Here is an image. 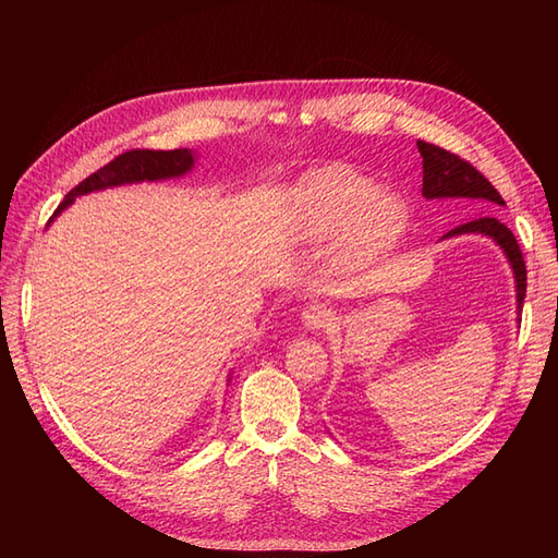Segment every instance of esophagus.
Segmentation results:
<instances>
[{"label": "esophagus", "mask_w": 558, "mask_h": 558, "mask_svg": "<svg viewBox=\"0 0 558 558\" xmlns=\"http://www.w3.org/2000/svg\"><path fill=\"white\" fill-rule=\"evenodd\" d=\"M330 316H332V312L326 305L314 302V305H307L305 310H302V324H305V328H310V330H320L330 324Z\"/></svg>", "instance_id": "1"}]
</instances>
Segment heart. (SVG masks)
Here are the masks:
<instances>
[{
	"label": "heart",
	"mask_w": 558,
	"mask_h": 558,
	"mask_svg": "<svg viewBox=\"0 0 558 558\" xmlns=\"http://www.w3.org/2000/svg\"><path fill=\"white\" fill-rule=\"evenodd\" d=\"M298 218L310 240H326L344 230L342 246L349 256H367L400 232L404 207L361 172L330 165L300 181Z\"/></svg>",
	"instance_id": "heart-1"
}]
</instances>
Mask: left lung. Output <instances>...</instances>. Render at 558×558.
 <instances>
[{"label":"left lung","mask_w":558,"mask_h":558,"mask_svg":"<svg viewBox=\"0 0 558 558\" xmlns=\"http://www.w3.org/2000/svg\"><path fill=\"white\" fill-rule=\"evenodd\" d=\"M418 154L424 158V197L428 199H442V197H465L475 199L480 209H492L496 205H505L500 193L494 189V183L488 181L477 167H472L465 158L451 154L435 144H428L424 140L416 142ZM468 232H480L494 238L505 256L510 258V265L514 269L517 279V307H523V298H526V263H523L521 248L517 244V238L512 230L500 223L496 216H480L472 218V221L456 226L449 230L445 238H453V234H468Z\"/></svg>","instance_id":"left-lung-1"}]
</instances>
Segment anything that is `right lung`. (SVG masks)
I'll use <instances>...</instances> for the list:
<instances>
[{"mask_svg": "<svg viewBox=\"0 0 558 558\" xmlns=\"http://www.w3.org/2000/svg\"><path fill=\"white\" fill-rule=\"evenodd\" d=\"M193 167V154L189 148H174V150H154V148H132L125 154L116 156L105 167H99L88 179H83L76 189L64 195L60 207L53 216H58L64 207L72 205L76 195H86L90 191H102L109 185H121L132 181H156V179H170L181 177Z\"/></svg>", "mask_w": 558, "mask_h": 558, "instance_id": "obj_1", "label": "right lung"}]
</instances>
